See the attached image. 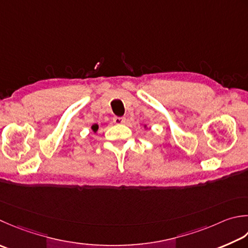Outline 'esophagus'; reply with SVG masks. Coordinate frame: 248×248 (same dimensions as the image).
<instances>
[{
    "label": "esophagus",
    "instance_id": "34e87169",
    "mask_svg": "<svg viewBox=\"0 0 248 248\" xmlns=\"http://www.w3.org/2000/svg\"><path fill=\"white\" fill-rule=\"evenodd\" d=\"M113 121L115 124H124L125 123V118L124 117H118V116H115L113 118Z\"/></svg>",
    "mask_w": 248,
    "mask_h": 248
}]
</instances>
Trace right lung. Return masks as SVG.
Returning a JSON list of instances; mask_svg holds the SVG:
<instances>
[{
    "mask_svg": "<svg viewBox=\"0 0 248 248\" xmlns=\"http://www.w3.org/2000/svg\"><path fill=\"white\" fill-rule=\"evenodd\" d=\"M98 124H93V125H92V130H93V131H96V130H98Z\"/></svg>",
    "mask_w": 248,
    "mask_h": 248,
    "instance_id": "right-lung-1",
    "label": "right lung"
}]
</instances>
